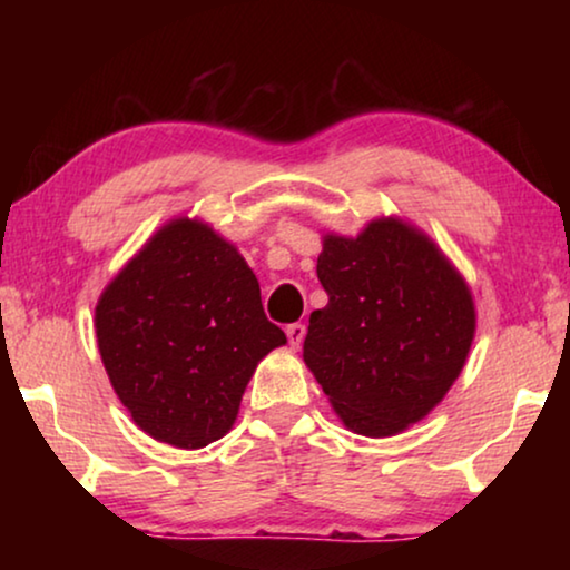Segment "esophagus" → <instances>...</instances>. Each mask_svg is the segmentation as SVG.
<instances>
[{
    "instance_id": "34e87169",
    "label": "esophagus",
    "mask_w": 570,
    "mask_h": 570,
    "mask_svg": "<svg viewBox=\"0 0 570 570\" xmlns=\"http://www.w3.org/2000/svg\"><path fill=\"white\" fill-rule=\"evenodd\" d=\"M285 334H287V342H291V347L298 350L301 342L306 340V324H287Z\"/></svg>"
}]
</instances>
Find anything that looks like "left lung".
<instances>
[{
	"label": "left lung",
	"mask_w": 570,
	"mask_h": 570,
	"mask_svg": "<svg viewBox=\"0 0 570 570\" xmlns=\"http://www.w3.org/2000/svg\"><path fill=\"white\" fill-rule=\"evenodd\" d=\"M316 275L330 303L308 318L303 363L342 425L386 439L431 415L478 330L462 272L425 230L389 215L357 236L324 233Z\"/></svg>",
	"instance_id": "8db88e82"
}]
</instances>
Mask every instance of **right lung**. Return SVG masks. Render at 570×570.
Listing matches in <instances>:
<instances>
[{
    "mask_svg": "<svg viewBox=\"0 0 570 570\" xmlns=\"http://www.w3.org/2000/svg\"><path fill=\"white\" fill-rule=\"evenodd\" d=\"M96 337L135 425L176 449L223 439L256 365L287 342L236 244L189 215L160 225L104 287Z\"/></svg>",
    "mask_w": 570,
    "mask_h": 570,
    "instance_id": "obj_1",
    "label": "right lung"
}]
</instances>
